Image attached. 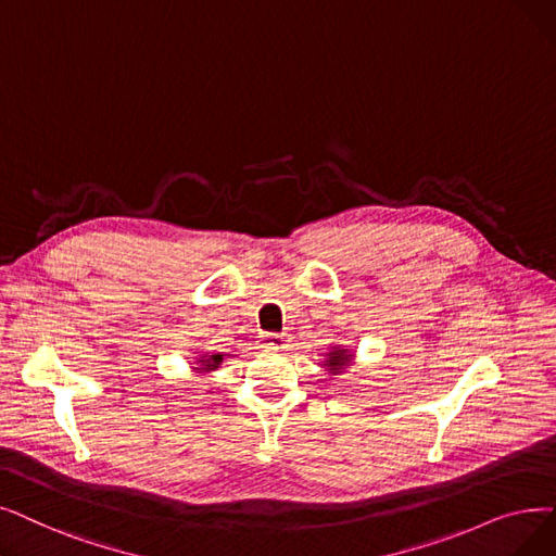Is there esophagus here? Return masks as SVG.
Listing matches in <instances>:
<instances>
[{
  "instance_id": "1",
  "label": "esophagus",
  "mask_w": 556,
  "mask_h": 556,
  "mask_svg": "<svg viewBox=\"0 0 556 556\" xmlns=\"http://www.w3.org/2000/svg\"><path fill=\"white\" fill-rule=\"evenodd\" d=\"M288 345V338L286 333H277V331H270L263 336V348H270V350H283Z\"/></svg>"
}]
</instances>
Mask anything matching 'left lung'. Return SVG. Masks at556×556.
<instances>
[{"label": "left lung", "mask_w": 556, "mask_h": 556, "mask_svg": "<svg viewBox=\"0 0 556 556\" xmlns=\"http://www.w3.org/2000/svg\"><path fill=\"white\" fill-rule=\"evenodd\" d=\"M329 358L325 361V366H327V370H331V372H341L350 361H352V354H348V350H338V348H333L329 354H327Z\"/></svg>", "instance_id": "1"}]
</instances>
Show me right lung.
<instances>
[{
	"label": "right lung",
	"mask_w": 556,
	"mask_h": 556,
	"mask_svg": "<svg viewBox=\"0 0 556 556\" xmlns=\"http://www.w3.org/2000/svg\"><path fill=\"white\" fill-rule=\"evenodd\" d=\"M198 364L202 366V368H195V370H202V372H208V370H215V368H220V364H223V354H204Z\"/></svg>",
	"instance_id": "obj_1"
}]
</instances>
